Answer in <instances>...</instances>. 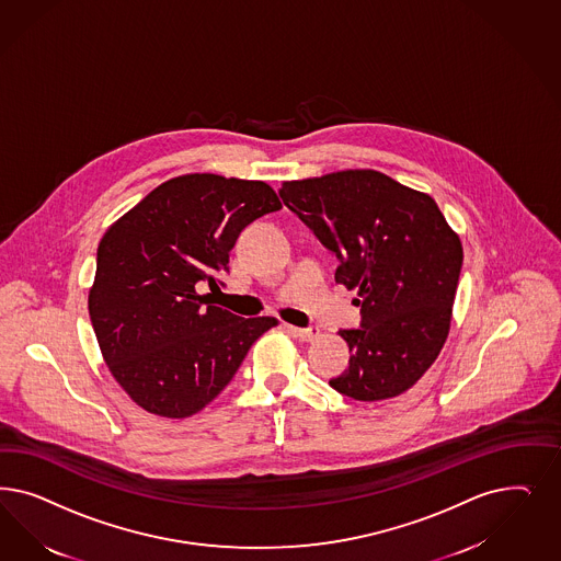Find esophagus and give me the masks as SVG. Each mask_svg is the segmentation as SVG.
<instances>
[{"label":"esophagus","mask_w":561,"mask_h":561,"mask_svg":"<svg viewBox=\"0 0 561 561\" xmlns=\"http://www.w3.org/2000/svg\"><path fill=\"white\" fill-rule=\"evenodd\" d=\"M290 334L299 336L301 341H316L320 336V328L318 325H308V328H295V325H287Z\"/></svg>","instance_id":"esophagus-1"}]
</instances>
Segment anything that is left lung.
I'll use <instances>...</instances> for the list:
<instances>
[{
    "label": "left lung",
    "instance_id": "1",
    "mask_svg": "<svg viewBox=\"0 0 561 561\" xmlns=\"http://www.w3.org/2000/svg\"><path fill=\"white\" fill-rule=\"evenodd\" d=\"M278 194L336 253V283L362 297V325L341 330L348 369L330 386L363 402L407 392L448 339L460 239L434 198L371 169L285 181Z\"/></svg>",
    "mask_w": 561,
    "mask_h": 561
}]
</instances>
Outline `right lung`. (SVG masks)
<instances>
[{
	"label": "right lung",
	"instance_id": "right-lung-1",
	"mask_svg": "<svg viewBox=\"0 0 561 561\" xmlns=\"http://www.w3.org/2000/svg\"><path fill=\"white\" fill-rule=\"evenodd\" d=\"M280 208L264 181L192 173L164 181L108 227L89 311L108 371L138 407L167 419L198 413L278 324L239 318L198 289H218L239 233Z\"/></svg>",
	"mask_w": 561,
	"mask_h": 561
}]
</instances>
